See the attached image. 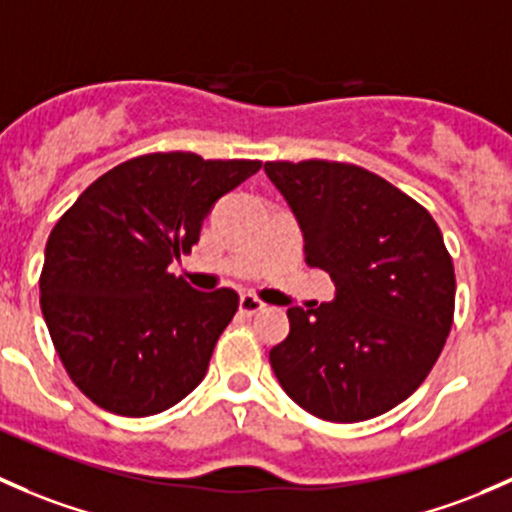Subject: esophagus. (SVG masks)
<instances>
[{
  "label": "esophagus",
  "instance_id": "esophagus-1",
  "mask_svg": "<svg viewBox=\"0 0 512 512\" xmlns=\"http://www.w3.org/2000/svg\"><path fill=\"white\" fill-rule=\"evenodd\" d=\"M263 308H266V303H261L256 295H241V298H239L241 315H256V313H261Z\"/></svg>",
  "mask_w": 512,
  "mask_h": 512
}]
</instances>
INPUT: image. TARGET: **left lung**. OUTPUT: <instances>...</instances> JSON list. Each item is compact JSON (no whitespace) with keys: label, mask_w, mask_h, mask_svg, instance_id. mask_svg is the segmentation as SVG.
Listing matches in <instances>:
<instances>
[{"label":"left lung","mask_w":512,"mask_h":512,"mask_svg":"<svg viewBox=\"0 0 512 512\" xmlns=\"http://www.w3.org/2000/svg\"><path fill=\"white\" fill-rule=\"evenodd\" d=\"M335 298L288 308L291 333L271 350L288 397L318 419L365 421L426 379L453 320L456 278L439 226L387 179L328 160L266 162Z\"/></svg>","instance_id":"obj_1"}]
</instances>
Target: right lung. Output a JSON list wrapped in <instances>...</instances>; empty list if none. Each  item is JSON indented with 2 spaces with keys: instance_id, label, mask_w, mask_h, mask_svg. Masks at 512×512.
Segmentation results:
<instances>
[{
  "instance_id": "1",
  "label": "right lung",
  "mask_w": 512,
  "mask_h": 512,
  "mask_svg": "<svg viewBox=\"0 0 512 512\" xmlns=\"http://www.w3.org/2000/svg\"><path fill=\"white\" fill-rule=\"evenodd\" d=\"M258 170V160L142 155L98 177L54 226L41 313L66 372L105 412L160 414L204 379L239 295L194 291L167 268L197 244L217 199Z\"/></svg>"
}]
</instances>
